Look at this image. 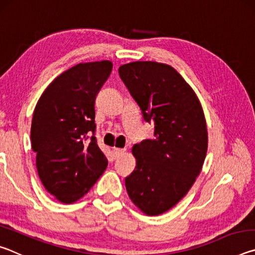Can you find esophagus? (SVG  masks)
Masks as SVG:
<instances>
[{
  "instance_id": "esophagus-1",
  "label": "esophagus",
  "mask_w": 255,
  "mask_h": 255,
  "mask_svg": "<svg viewBox=\"0 0 255 255\" xmlns=\"http://www.w3.org/2000/svg\"><path fill=\"white\" fill-rule=\"evenodd\" d=\"M125 150H126L125 148H116V147L114 148V152L116 155H117V156L118 155H122L123 153H125Z\"/></svg>"
}]
</instances>
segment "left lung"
<instances>
[{"mask_svg":"<svg viewBox=\"0 0 255 255\" xmlns=\"http://www.w3.org/2000/svg\"><path fill=\"white\" fill-rule=\"evenodd\" d=\"M119 75L154 138L132 147L136 167L125 179L130 200L144 214L165 213L187 195L205 162L208 133L196 93L173 67L157 62H132Z\"/></svg>","mask_w":255,"mask_h":255,"instance_id":"1","label":"left lung"}]
</instances>
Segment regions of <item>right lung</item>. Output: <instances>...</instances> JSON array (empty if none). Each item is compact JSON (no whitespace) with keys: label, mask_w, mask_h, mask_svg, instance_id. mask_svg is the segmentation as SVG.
I'll return each mask as SVG.
<instances>
[{"label":"right lung","mask_w":255,"mask_h":255,"mask_svg":"<svg viewBox=\"0 0 255 255\" xmlns=\"http://www.w3.org/2000/svg\"><path fill=\"white\" fill-rule=\"evenodd\" d=\"M111 71L110 60L77 64L47 86L34 108L31 147L38 175L63 204L81 199L107 169L94 136V103Z\"/></svg>","instance_id":"1"}]
</instances>
